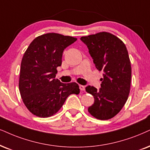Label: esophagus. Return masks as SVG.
I'll return each mask as SVG.
<instances>
[{
	"label": "esophagus",
	"mask_w": 150,
	"mask_h": 150,
	"mask_svg": "<svg viewBox=\"0 0 150 150\" xmlns=\"http://www.w3.org/2000/svg\"><path fill=\"white\" fill-rule=\"evenodd\" d=\"M79 89H80L81 91H84L85 90V86H83V85H79Z\"/></svg>",
	"instance_id": "obj_1"
}]
</instances>
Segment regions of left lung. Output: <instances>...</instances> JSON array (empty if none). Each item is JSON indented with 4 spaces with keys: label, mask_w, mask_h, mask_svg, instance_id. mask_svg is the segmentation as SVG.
I'll list each match as a JSON object with an SVG mask.
<instances>
[{
    "label": "left lung",
    "mask_w": 150,
    "mask_h": 150,
    "mask_svg": "<svg viewBox=\"0 0 150 150\" xmlns=\"http://www.w3.org/2000/svg\"><path fill=\"white\" fill-rule=\"evenodd\" d=\"M80 39L86 45L96 69L103 71L99 90L86 87V92L94 97L88 111L96 118L108 120L120 112L129 94L132 68L128 51L119 38L105 32Z\"/></svg>",
    "instance_id": "1"
}]
</instances>
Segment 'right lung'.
Listing matches in <instances>:
<instances>
[{
    "mask_svg": "<svg viewBox=\"0 0 150 150\" xmlns=\"http://www.w3.org/2000/svg\"><path fill=\"white\" fill-rule=\"evenodd\" d=\"M76 41L69 36L45 34L35 38L24 53L18 86L23 103L33 114L52 116L70 95L79 93L77 83L64 84L55 79L64 49Z\"/></svg>",
    "mask_w": 150,
    "mask_h": 150,
    "instance_id": "right-lung-1",
    "label": "right lung"
}]
</instances>
